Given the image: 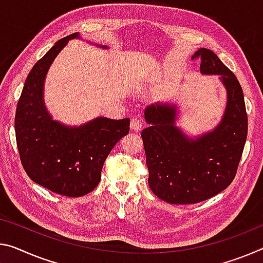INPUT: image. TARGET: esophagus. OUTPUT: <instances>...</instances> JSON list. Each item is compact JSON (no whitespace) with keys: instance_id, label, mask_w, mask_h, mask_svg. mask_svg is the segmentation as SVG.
<instances>
[{"instance_id":"1","label":"esophagus","mask_w":263,"mask_h":263,"mask_svg":"<svg viewBox=\"0 0 263 263\" xmlns=\"http://www.w3.org/2000/svg\"><path fill=\"white\" fill-rule=\"evenodd\" d=\"M143 119L140 118V117H133L131 119V123H130V126H131V130L133 131H140L141 127H143Z\"/></svg>"}]
</instances>
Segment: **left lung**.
Here are the masks:
<instances>
[{
	"instance_id": "obj_1",
	"label": "left lung",
	"mask_w": 263,
	"mask_h": 263,
	"mask_svg": "<svg viewBox=\"0 0 263 263\" xmlns=\"http://www.w3.org/2000/svg\"><path fill=\"white\" fill-rule=\"evenodd\" d=\"M200 72L218 74L227 92L220 123L191 138L177 126V104L154 103L144 117L141 132L148 185L158 198L174 205L201 202L226 190L235 177L247 139L248 118L243 92L235 74L210 49L200 48Z\"/></svg>"
}]
</instances>
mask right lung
<instances>
[{"label": "right lung", "mask_w": 263, "mask_h": 263, "mask_svg": "<svg viewBox=\"0 0 263 263\" xmlns=\"http://www.w3.org/2000/svg\"><path fill=\"white\" fill-rule=\"evenodd\" d=\"M74 32L56 42L29 72L15 116L16 141L23 168L32 181L53 193L77 198L101 181L104 161L118 140L130 131V119L97 117L79 126H68L44 103V82L52 62ZM107 49L106 45L96 44Z\"/></svg>", "instance_id": "add662e5"}]
</instances>
